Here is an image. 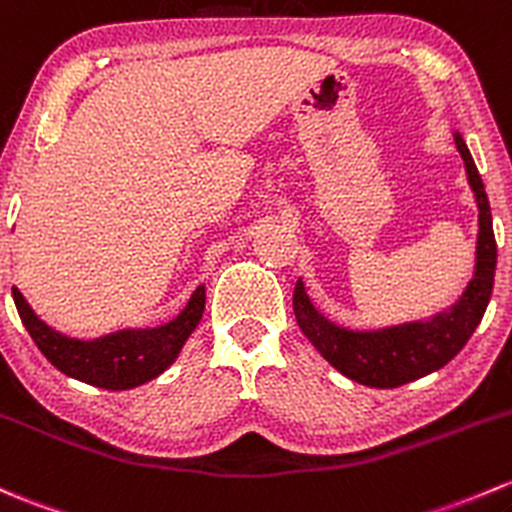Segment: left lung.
<instances>
[{
	"label": "left lung",
	"instance_id": "left-lung-1",
	"mask_svg": "<svg viewBox=\"0 0 512 512\" xmlns=\"http://www.w3.org/2000/svg\"><path fill=\"white\" fill-rule=\"evenodd\" d=\"M454 142L464 159L466 176H469V186L478 206L476 270L456 304L427 321H410V324L375 328V331H351V328L328 321L311 304L301 279L294 287V316L304 336L338 373L360 385L400 387L444 368L466 346L486 314L498 257L491 206H488L481 174L459 132H454Z\"/></svg>",
	"mask_w": 512,
	"mask_h": 512
}]
</instances>
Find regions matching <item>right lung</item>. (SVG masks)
Masks as SVG:
<instances>
[{
  "mask_svg": "<svg viewBox=\"0 0 512 512\" xmlns=\"http://www.w3.org/2000/svg\"><path fill=\"white\" fill-rule=\"evenodd\" d=\"M12 297L21 324L26 326L39 351L51 360V365H56L68 378L102 387V390H132L159 378L179 358L181 348L196 331L206 309V287L201 284L191 294L186 309L169 324L122 328L93 341H80L43 324L16 287H12Z\"/></svg>",
  "mask_w": 512,
  "mask_h": 512,
  "instance_id": "right-lung-1",
  "label": "right lung"
}]
</instances>
